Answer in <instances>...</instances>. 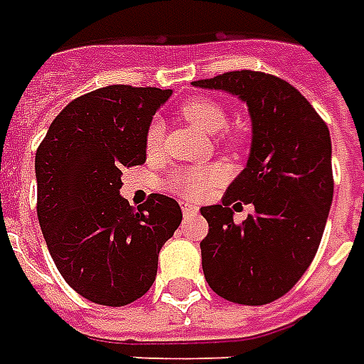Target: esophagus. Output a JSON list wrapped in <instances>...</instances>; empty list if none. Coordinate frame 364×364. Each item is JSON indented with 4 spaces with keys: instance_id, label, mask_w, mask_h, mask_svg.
Here are the masks:
<instances>
[{
    "instance_id": "1",
    "label": "esophagus",
    "mask_w": 364,
    "mask_h": 364,
    "mask_svg": "<svg viewBox=\"0 0 364 364\" xmlns=\"http://www.w3.org/2000/svg\"><path fill=\"white\" fill-rule=\"evenodd\" d=\"M199 211V207L198 205H192V203H182V213L184 215H192V213H198Z\"/></svg>"
}]
</instances>
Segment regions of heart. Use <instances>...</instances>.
<instances>
[{
  "label": "heart",
  "mask_w": 364,
  "mask_h": 364,
  "mask_svg": "<svg viewBox=\"0 0 364 364\" xmlns=\"http://www.w3.org/2000/svg\"><path fill=\"white\" fill-rule=\"evenodd\" d=\"M180 114L207 134L220 132V144L228 149L244 146V136L228 127L226 109L209 97H192L180 105ZM163 144V122L153 119L146 130V147L149 153H157ZM224 174L218 166H184L176 168L168 176V188L182 198H201L211 188L223 182Z\"/></svg>",
  "instance_id": "b5f03b06"
}]
</instances>
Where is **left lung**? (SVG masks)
Returning a JSON list of instances; mask_svg holds the SVG:
<instances>
[{"instance_id": "obj_1", "label": "left lung", "mask_w": 364, "mask_h": 364, "mask_svg": "<svg viewBox=\"0 0 364 364\" xmlns=\"http://www.w3.org/2000/svg\"><path fill=\"white\" fill-rule=\"evenodd\" d=\"M247 103L251 151L223 203L201 207L209 234L201 264L217 296L267 305L289 289L315 259L334 196L332 141L326 122L291 84L259 70H232L193 82ZM256 213L233 223L230 205Z\"/></svg>"}]
</instances>
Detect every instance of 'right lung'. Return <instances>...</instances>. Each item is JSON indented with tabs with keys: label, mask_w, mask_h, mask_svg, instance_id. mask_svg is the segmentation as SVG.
<instances>
[{
	"label": "right lung",
	"mask_w": 364,
	"mask_h": 364,
	"mask_svg": "<svg viewBox=\"0 0 364 364\" xmlns=\"http://www.w3.org/2000/svg\"><path fill=\"white\" fill-rule=\"evenodd\" d=\"M171 90L114 84L76 97L36 151L38 220L65 282L97 305L140 299L159 251L182 223L180 205L151 193L134 209L122 171L146 163V130Z\"/></svg>",
	"instance_id": "obj_1"
}]
</instances>
